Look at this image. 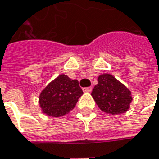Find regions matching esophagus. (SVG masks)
<instances>
[{
  "instance_id": "esophagus-1",
  "label": "esophagus",
  "mask_w": 159,
  "mask_h": 159,
  "mask_svg": "<svg viewBox=\"0 0 159 159\" xmlns=\"http://www.w3.org/2000/svg\"><path fill=\"white\" fill-rule=\"evenodd\" d=\"M83 90L84 92H90L92 90V87H86V88H84Z\"/></svg>"
}]
</instances>
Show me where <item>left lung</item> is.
<instances>
[{"label":"left lung","mask_w":159,"mask_h":159,"mask_svg":"<svg viewBox=\"0 0 159 159\" xmlns=\"http://www.w3.org/2000/svg\"><path fill=\"white\" fill-rule=\"evenodd\" d=\"M91 96L103 112L120 114L129 110L132 101L130 90L112 75H100Z\"/></svg>","instance_id":"8db88e82"}]
</instances>
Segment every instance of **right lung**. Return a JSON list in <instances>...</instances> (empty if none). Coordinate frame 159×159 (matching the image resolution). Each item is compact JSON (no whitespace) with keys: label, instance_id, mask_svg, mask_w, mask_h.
<instances>
[{"label":"right lung","instance_id":"obj_1","mask_svg":"<svg viewBox=\"0 0 159 159\" xmlns=\"http://www.w3.org/2000/svg\"><path fill=\"white\" fill-rule=\"evenodd\" d=\"M84 94L77 80L61 75L42 90L39 105L48 116L60 117L74 109L78 98Z\"/></svg>","mask_w":159,"mask_h":159}]
</instances>
